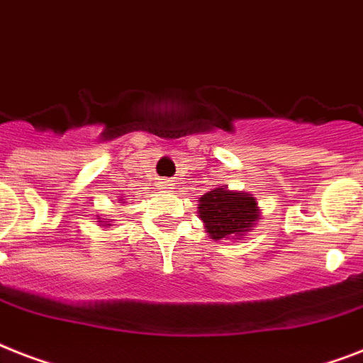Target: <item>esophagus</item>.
I'll use <instances>...</instances> for the list:
<instances>
[{
	"label": "esophagus",
	"instance_id": "34e87169",
	"mask_svg": "<svg viewBox=\"0 0 363 363\" xmlns=\"http://www.w3.org/2000/svg\"><path fill=\"white\" fill-rule=\"evenodd\" d=\"M162 186L169 188V186H173V184H172V182H169V181H164V182H162Z\"/></svg>",
	"mask_w": 363,
	"mask_h": 363
}]
</instances>
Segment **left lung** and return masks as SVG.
Returning a JSON list of instances; mask_svg holds the SVG:
<instances>
[{"label": "left lung", "mask_w": 363, "mask_h": 363, "mask_svg": "<svg viewBox=\"0 0 363 363\" xmlns=\"http://www.w3.org/2000/svg\"><path fill=\"white\" fill-rule=\"evenodd\" d=\"M197 212L208 237L214 240H238L261 220L255 197L244 191L228 190V186L214 188L199 197Z\"/></svg>", "instance_id": "left-lung-1"}]
</instances>
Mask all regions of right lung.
<instances>
[{
    "label": "right lung",
    "mask_w": 363,
    "mask_h": 363,
    "mask_svg": "<svg viewBox=\"0 0 363 363\" xmlns=\"http://www.w3.org/2000/svg\"><path fill=\"white\" fill-rule=\"evenodd\" d=\"M106 225H110V223H106ZM106 225H104V228H106Z\"/></svg>",
    "instance_id": "add662e5"
}]
</instances>
